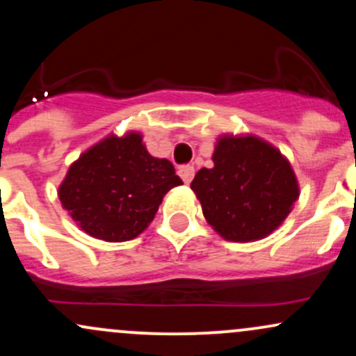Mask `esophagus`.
<instances>
[{
	"mask_svg": "<svg viewBox=\"0 0 356 356\" xmlns=\"http://www.w3.org/2000/svg\"><path fill=\"white\" fill-rule=\"evenodd\" d=\"M177 174L181 175V179L184 182L189 184L192 179H194V167H192V165H181V167H179Z\"/></svg>",
	"mask_w": 356,
	"mask_h": 356,
	"instance_id": "esophagus-1",
	"label": "esophagus"
}]
</instances>
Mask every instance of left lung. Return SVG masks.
<instances>
[{
  "instance_id": "obj_1",
  "label": "left lung",
  "mask_w": 356,
  "mask_h": 356,
  "mask_svg": "<svg viewBox=\"0 0 356 356\" xmlns=\"http://www.w3.org/2000/svg\"><path fill=\"white\" fill-rule=\"evenodd\" d=\"M212 162V169L195 174L191 189L201 201L204 218L224 239H263L288 218L300 187L276 147L254 136H222Z\"/></svg>"
}]
</instances>
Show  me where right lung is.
<instances>
[{"mask_svg":"<svg viewBox=\"0 0 356 356\" xmlns=\"http://www.w3.org/2000/svg\"><path fill=\"white\" fill-rule=\"evenodd\" d=\"M182 181L167 159L152 157L138 132L108 136L90 147L58 187L63 209L81 231L108 243L137 238L164 195Z\"/></svg>","mask_w":356,"mask_h":356,"instance_id":"add662e5","label":"right lung"}]
</instances>
